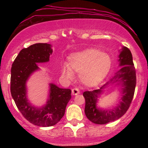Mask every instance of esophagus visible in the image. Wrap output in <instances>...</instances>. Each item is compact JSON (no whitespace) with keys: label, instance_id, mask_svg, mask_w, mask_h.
Wrapping results in <instances>:
<instances>
[{"label":"esophagus","instance_id":"1","mask_svg":"<svg viewBox=\"0 0 148 148\" xmlns=\"http://www.w3.org/2000/svg\"><path fill=\"white\" fill-rule=\"evenodd\" d=\"M79 93H80V91L77 88H73L72 90V94L73 95H76L79 94Z\"/></svg>","mask_w":148,"mask_h":148}]
</instances>
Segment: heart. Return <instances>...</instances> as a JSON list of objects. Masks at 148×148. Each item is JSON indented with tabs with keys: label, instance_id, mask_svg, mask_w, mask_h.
<instances>
[{
	"label": "heart",
	"instance_id": "heart-1",
	"mask_svg": "<svg viewBox=\"0 0 148 148\" xmlns=\"http://www.w3.org/2000/svg\"><path fill=\"white\" fill-rule=\"evenodd\" d=\"M69 62L62 66V73L68 80L74 79V73H80V79L88 86L102 83L111 71L113 60L108 54L95 49H87L72 53Z\"/></svg>",
	"mask_w": 148,
	"mask_h": 148
}]
</instances>
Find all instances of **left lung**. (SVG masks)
Listing matches in <instances>:
<instances>
[{
	"label": "left lung",
	"instance_id": "left-lung-1",
	"mask_svg": "<svg viewBox=\"0 0 148 148\" xmlns=\"http://www.w3.org/2000/svg\"><path fill=\"white\" fill-rule=\"evenodd\" d=\"M118 58L119 66L121 68L114 76L99 89L86 91L83 94L86 99L85 113L88 120L95 124L105 125L121 118L128 110L134 97L136 77L132 53L128 48L123 47ZM113 83L119 87L121 101L112 110L99 108L97 106L98 98L108 84Z\"/></svg>",
	"mask_w": 148,
	"mask_h": 148
}]
</instances>
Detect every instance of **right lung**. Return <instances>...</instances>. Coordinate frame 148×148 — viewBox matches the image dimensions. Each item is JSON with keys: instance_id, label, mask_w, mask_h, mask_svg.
Returning <instances> with one entry per match:
<instances>
[{"instance_id": "add662e5", "label": "right lung", "mask_w": 148, "mask_h": 148, "mask_svg": "<svg viewBox=\"0 0 148 148\" xmlns=\"http://www.w3.org/2000/svg\"><path fill=\"white\" fill-rule=\"evenodd\" d=\"M53 50L51 45L37 43L23 49L12 63L10 79V91L18 109L28 121L39 127H51L57 124L64 115L70 100L71 90L49 84V98L46 104L36 107L27 96L26 82L30 76L38 71L37 63L49 61Z\"/></svg>"}]
</instances>
